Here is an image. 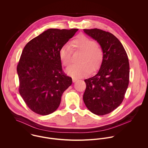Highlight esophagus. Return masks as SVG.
<instances>
[{
    "label": "esophagus",
    "mask_w": 148,
    "mask_h": 148,
    "mask_svg": "<svg viewBox=\"0 0 148 148\" xmlns=\"http://www.w3.org/2000/svg\"><path fill=\"white\" fill-rule=\"evenodd\" d=\"M78 80L77 79H76V78H73L72 79V82H73V83H75L76 81H77Z\"/></svg>",
    "instance_id": "34e87169"
}]
</instances>
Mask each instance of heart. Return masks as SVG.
I'll return each instance as SVG.
<instances>
[{
    "label": "heart",
    "mask_w": 148,
    "mask_h": 148,
    "mask_svg": "<svg viewBox=\"0 0 148 148\" xmlns=\"http://www.w3.org/2000/svg\"><path fill=\"white\" fill-rule=\"evenodd\" d=\"M70 46L72 51L82 52L79 62L66 69L68 75L75 78H81L89 74L91 71L98 70L103 61L104 53L101 48L96 42L84 35H79L74 38ZM72 51L67 45H64L59 50V57L64 66H68L71 63Z\"/></svg>",
    "instance_id": "b5f03b06"
}]
</instances>
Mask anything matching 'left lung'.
<instances>
[{"mask_svg":"<svg viewBox=\"0 0 148 148\" xmlns=\"http://www.w3.org/2000/svg\"><path fill=\"white\" fill-rule=\"evenodd\" d=\"M84 32L100 45L104 58L97 74L84 80L83 100L92 113L105 115L124 100L129 82L127 55L121 42L111 33L97 28Z\"/></svg>","mask_w":148,"mask_h":148,"instance_id":"8db88e82","label":"left lung"}]
</instances>
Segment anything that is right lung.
I'll use <instances>...</instances> for the list:
<instances>
[{"mask_svg":"<svg viewBox=\"0 0 148 148\" xmlns=\"http://www.w3.org/2000/svg\"><path fill=\"white\" fill-rule=\"evenodd\" d=\"M78 29L51 28L24 47L17 72L19 93L28 108L45 116L59 106L64 92L72 83L62 70L59 50Z\"/></svg>","mask_w":148,"mask_h":148,"instance_id":"1","label":"right lung"}]
</instances>
